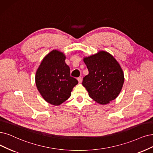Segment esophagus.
<instances>
[{
	"mask_svg": "<svg viewBox=\"0 0 153 153\" xmlns=\"http://www.w3.org/2000/svg\"><path fill=\"white\" fill-rule=\"evenodd\" d=\"M77 81L79 82V83H81L82 82V77H79L77 78Z\"/></svg>",
	"mask_w": 153,
	"mask_h": 153,
	"instance_id": "obj_1",
	"label": "esophagus"
}]
</instances>
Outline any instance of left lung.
I'll return each instance as SVG.
<instances>
[{
  "mask_svg": "<svg viewBox=\"0 0 153 153\" xmlns=\"http://www.w3.org/2000/svg\"><path fill=\"white\" fill-rule=\"evenodd\" d=\"M89 74L83 78L82 86L89 97L100 105L108 104L120 94L124 74L119 63L110 53L99 51L83 58Z\"/></svg>",
  "mask_w": 153,
  "mask_h": 153,
  "instance_id": "1",
  "label": "left lung"
}]
</instances>
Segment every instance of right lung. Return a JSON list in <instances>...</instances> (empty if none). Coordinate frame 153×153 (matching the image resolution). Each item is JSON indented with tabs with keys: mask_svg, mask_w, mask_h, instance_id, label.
<instances>
[{
	"mask_svg": "<svg viewBox=\"0 0 153 153\" xmlns=\"http://www.w3.org/2000/svg\"><path fill=\"white\" fill-rule=\"evenodd\" d=\"M65 54L53 50L41 62L35 75V83L42 98L48 103L59 106L69 98L73 88L78 84L70 75L65 62Z\"/></svg>",
	"mask_w": 153,
	"mask_h": 153,
	"instance_id": "add662e5",
	"label": "right lung"
}]
</instances>
